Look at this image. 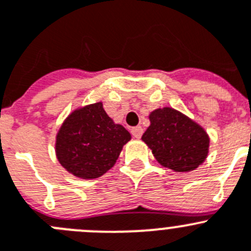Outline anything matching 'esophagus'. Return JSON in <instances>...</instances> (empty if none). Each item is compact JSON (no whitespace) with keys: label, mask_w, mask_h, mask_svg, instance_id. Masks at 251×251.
Returning a JSON list of instances; mask_svg holds the SVG:
<instances>
[{"label":"esophagus","mask_w":251,"mask_h":251,"mask_svg":"<svg viewBox=\"0 0 251 251\" xmlns=\"http://www.w3.org/2000/svg\"><path fill=\"white\" fill-rule=\"evenodd\" d=\"M130 132H132L133 137L137 138V139H139V138L142 137V134H143V128H142L141 126H138V127L132 128V130H130Z\"/></svg>","instance_id":"1"}]
</instances>
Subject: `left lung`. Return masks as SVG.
<instances>
[{
  "label": "left lung",
  "mask_w": 251,
  "mask_h": 251,
  "mask_svg": "<svg viewBox=\"0 0 251 251\" xmlns=\"http://www.w3.org/2000/svg\"><path fill=\"white\" fill-rule=\"evenodd\" d=\"M151 126L142 141L160 165L174 172H190L206 159L209 135L201 126L173 108H158L149 114Z\"/></svg>",
  "instance_id": "obj_1"
}]
</instances>
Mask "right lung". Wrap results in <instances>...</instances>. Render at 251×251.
Segmentation results:
<instances>
[{
	"label": "right lung",
	"instance_id": "1",
	"mask_svg": "<svg viewBox=\"0 0 251 251\" xmlns=\"http://www.w3.org/2000/svg\"><path fill=\"white\" fill-rule=\"evenodd\" d=\"M130 133L108 117L102 102L78 108L66 118L56 137V155L75 176L94 179L116 164Z\"/></svg>",
	"mask_w": 251,
	"mask_h": 251
}]
</instances>
